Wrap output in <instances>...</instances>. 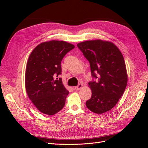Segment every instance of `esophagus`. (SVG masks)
<instances>
[{
  "label": "esophagus",
  "mask_w": 148,
  "mask_h": 148,
  "mask_svg": "<svg viewBox=\"0 0 148 148\" xmlns=\"http://www.w3.org/2000/svg\"><path fill=\"white\" fill-rule=\"evenodd\" d=\"M82 86H83V85L82 84H79L78 86H75V88H74V89L75 90H80L82 88Z\"/></svg>",
  "instance_id": "obj_1"
}]
</instances>
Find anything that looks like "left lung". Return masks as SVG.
Masks as SVG:
<instances>
[{"instance_id":"obj_1","label":"left lung","mask_w":148,"mask_h":148,"mask_svg":"<svg viewBox=\"0 0 148 148\" xmlns=\"http://www.w3.org/2000/svg\"><path fill=\"white\" fill-rule=\"evenodd\" d=\"M89 62L91 74L98 82L89 83L90 99L86 102L88 109L103 114L113 108L125 90L128 75L122 53L113 42L101 40L77 44Z\"/></svg>"}]
</instances>
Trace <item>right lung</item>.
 I'll use <instances>...</instances> for the list:
<instances>
[{"instance_id":"obj_1","label":"right lung","mask_w":148,"mask_h":148,"mask_svg":"<svg viewBox=\"0 0 148 148\" xmlns=\"http://www.w3.org/2000/svg\"><path fill=\"white\" fill-rule=\"evenodd\" d=\"M75 46L64 41L43 42L30 53L25 73V87L29 98L40 112L53 115L64 108L69 92L62 79L61 61Z\"/></svg>"}]
</instances>
